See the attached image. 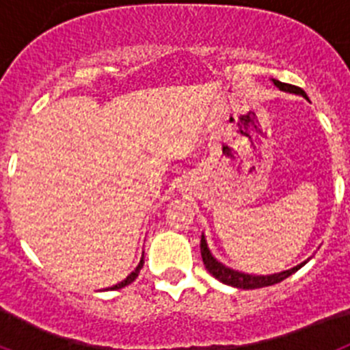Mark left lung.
<instances>
[{"label": "left lung", "instance_id": "obj_1", "mask_svg": "<svg viewBox=\"0 0 350 350\" xmlns=\"http://www.w3.org/2000/svg\"><path fill=\"white\" fill-rule=\"evenodd\" d=\"M273 83L280 91H286V92H293V94H299L303 96L305 100H308L307 92L303 91V89L296 88V85H291V83H284L279 82V80L273 79ZM200 249H202V258H203V265L205 268L208 270V273L212 277H215L217 280H221L222 284L226 286H231V287H238V289H259V287H267V286H273V284H279L282 282L284 279L291 277V275L298 271L299 268L305 267L307 261L299 262L298 267L291 268V270L286 271H280V273H273V275H249V273H243V271H238L233 270V268H228L226 265H222L221 261L213 258L212 252H210L208 245H206V240H205V234H202V243H200Z\"/></svg>", "mask_w": 350, "mask_h": 350}]
</instances>
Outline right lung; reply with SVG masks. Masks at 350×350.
Listing matches in <instances>:
<instances>
[{
	"label": "right lung",
	"instance_id": "1",
	"mask_svg": "<svg viewBox=\"0 0 350 350\" xmlns=\"http://www.w3.org/2000/svg\"><path fill=\"white\" fill-rule=\"evenodd\" d=\"M142 267H144V258L140 259V262H138V267L135 268V271H131V273H129L128 277H126V279L122 280V282L116 284V286H112V287H108V289H110V291H113V289H122V287H126V286H128V284H131L133 280H135V279H137V277H138V273H140ZM108 289H107V291H108Z\"/></svg>",
	"mask_w": 350,
	"mask_h": 350
}]
</instances>
